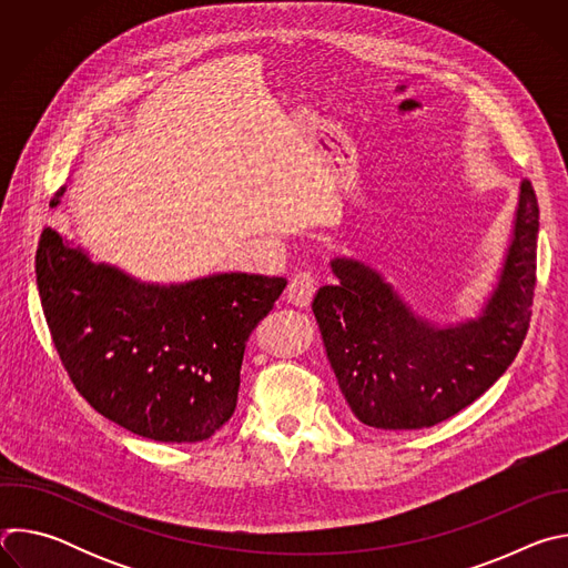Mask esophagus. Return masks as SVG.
I'll use <instances>...</instances> for the list:
<instances>
[{
    "label": "esophagus",
    "mask_w": 568,
    "mask_h": 568,
    "mask_svg": "<svg viewBox=\"0 0 568 568\" xmlns=\"http://www.w3.org/2000/svg\"><path fill=\"white\" fill-rule=\"evenodd\" d=\"M316 292V278L312 272H298L290 278V285H287V301L296 307H307L312 296Z\"/></svg>",
    "instance_id": "1"
}]
</instances>
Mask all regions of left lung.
Listing matches in <instances>:
<instances>
[{"label": "left lung", "instance_id": "1", "mask_svg": "<svg viewBox=\"0 0 568 568\" xmlns=\"http://www.w3.org/2000/svg\"><path fill=\"white\" fill-rule=\"evenodd\" d=\"M537 233L539 206L524 180L493 294L478 316L449 326L416 314L368 263L331 261L337 283L318 287L312 312L359 423L388 432L434 427L469 407L508 371L532 314Z\"/></svg>", "mask_w": 568, "mask_h": 568}]
</instances>
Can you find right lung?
<instances>
[{
	"instance_id": "obj_1",
	"label": "right lung",
	"mask_w": 568,
	"mask_h": 568,
	"mask_svg": "<svg viewBox=\"0 0 568 568\" xmlns=\"http://www.w3.org/2000/svg\"><path fill=\"white\" fill-rule=\"evenodd\" d=\"M36 276L78 393L108 420L159 443L206 440L233 416L247 339L287 285L242 272L141 283L92 263L51 226L38 242Z\"/></svg>"
}]
</instances>
